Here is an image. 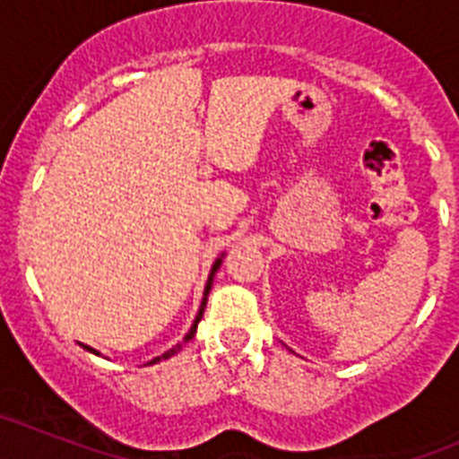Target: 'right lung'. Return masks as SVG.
Wrapping results in <instances>:
<instances>
[{
    "label": "right lung",
    "mask_w": 459,
    "mask_h": 459,
    "mask_svg": "<svg viewBox=\"0 0 459 459\" xmlns=\"http://www.w3.org/2000/svg\"><path fill=\"white\" fill-rule=\"evenodd\" d=\"M222 257H225V255H221V257H218V259H216V262H213V266H211V273H209V280H206V287H204V296H202L200 310H197V317H195L193 326H190V331H188V333H186L184 342H188V340H193L195 331H197V324H200L202 315H204V307H206V299H209V291H211V285H213V275H216V271H218V269H221V264H222ZM82 347H84V350H87V351H91V354L100 356V354H99V351H96V350H91V347H87V344H82ZM177 351H181V342H179V344H174L172 350H168V351H165V354H160V356H156V359H152V360H149L147 366H153V363H160V360L169 359V356H174V354H177Z\"/></svg>",
    "instance_id": "obj_1"
}]
</instances>
